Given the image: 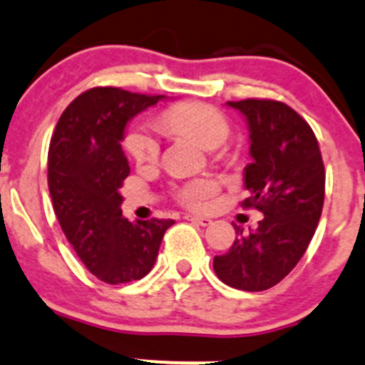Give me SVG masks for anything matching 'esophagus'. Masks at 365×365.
<instances>
[{
	"mask_svg": "<svg viewBox=\"0 0 365 365\" xmlns=\"http://www.w3.org/2000/svg\"><path fill=\"white\" fill-rule=\"evenodd\" d=\"M186 220H190V222L197 223V225H202V227H207L212 223V220L204 218V216H195V215H186Z\"/></svg>",
	"mask_w": 365,
	"mask_h": 365,
	"instance_id": "esophagus-1",
	"label": "esophagus"
}]
</instances>
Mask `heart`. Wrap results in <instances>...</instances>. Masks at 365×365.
<instances>
[{
  "label": "heart",
  "instance_id": "1",
  "mask_svg": "<svg viewBox=\"0 0 365 365\" xmlns=\"http://www.w3.org/2000/svg\"><path fill=\"white\" fill-rule=\"evenodd\" d=\"M160 125L168 131L190 136L205 149H215L229 136L225 117L207 104H179L161 115ZM124 147L138 165L156 163L161 150L158 129L147 122H136L125 133ZM215 193L216 184L211 179H191L178 187L179 200L190 207H204Z\"/></svg>",
  "mask_w": 365,
  "mask_h": 365
}]
</instances>
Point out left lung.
Wrapping results in <instances>:
<instances>
[{
  "label": "left lung",
  "mask_w": 365,
  "mask_h": 365,
  "mask_svg": "<svg viewBox=\"0 0 365 365\" xmlns=\"http://www.w3.org/2000/svg\"><path fill=\"white\" fill-rule=\"evenodd\" d=\"M247 118L252 163L245 168L243 207L264 215L255 230L237 237L212 268L227 286L266 291L279 284L305 254L324 202V165L314 131L280 101H229Z\"/></svg>",
  "instance_id": "1"
}]
</instances>
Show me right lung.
<instances>
[{"label":"right lung","instance_id":"obj_1","mask_svg":"<svg viewBox=\"0 0 365 365\" xmlns=\"http://www.w3.org/2000/svg\"><path fill=\"white\" fill-rule=\"evenodd\" d=\"M165 96L96 86L61 113L48 154V184L61 230L90 273L106 284L140 280L153 269L174 220L122 216L129 175L120 142L128 122Z\"/></svg>","mask_w":365,"mask_h":365}]
</instances>
